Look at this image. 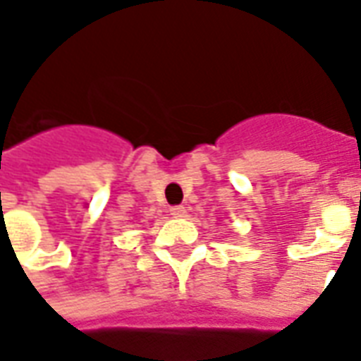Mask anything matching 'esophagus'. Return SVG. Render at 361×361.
<instances>
[{
	"instance_id": "34e87169",
	"label": "esophagus",
	"mask_w": 361,
	"mask_h": 361,
	"mask_svg": "<svg viewBox=\"0 0 361 361\" xmlns=\"http://www.w3.org/2000/svg\"><path fill=\"white\" fill-rule=\"evenodd\" d=\"M170 214H172L173 218H185V216H188V210H185V207L178 204V207L170 208Z\"/></svg>"
}]
</instances>
